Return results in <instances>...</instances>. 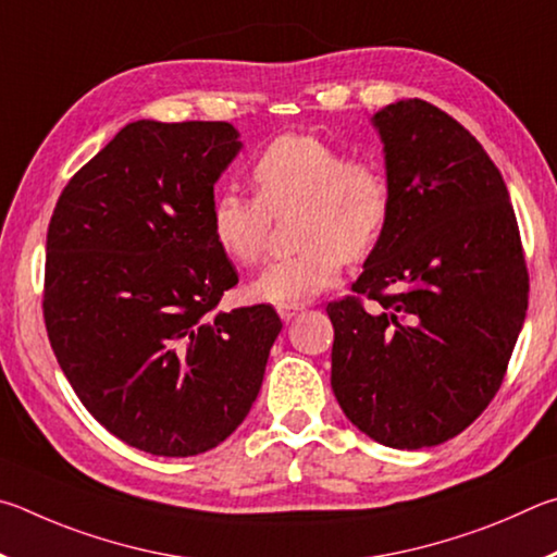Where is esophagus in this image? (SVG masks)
I'll list each match as a JSON object with an SVG mask.
<instances>
[{
  "label": "esophagus",
  "mask_w": 557,
  "mask_h": 557,
  "mask_svg": "<svg viewBox=\"0 0 557 557\" xmlns=\"http://www.w3.org/2000/svg\"><path fill=\"white\" fill-rule=\"evenodd\" d=\"M298 310L300 308H278V315H281V320H284V323H290V320L298 315Z\"/></svg>",
  "instance_id": "esophagus-1"
}]
</instances>
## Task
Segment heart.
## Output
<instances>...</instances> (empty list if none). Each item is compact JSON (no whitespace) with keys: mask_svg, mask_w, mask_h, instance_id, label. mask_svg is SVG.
Here are the masks:
<instances>
[{"mask_svg":"<svg viewBox=\"0 0 557 557\" xmlns=\"http://www.w3.org/2000/svg\"><path fill=\"white\" fill-rule=\"evenodd\" d=\"M257 200L224 190L212 200L210 232L220 251L237 267H257L267 257L271 218L300 210L296 244L253 281L263 304L298 308L337 284L343 263L376 249L392 218V183L382 165L349 153L315 134H284L251 165Z\"/></svg>","mask_w":557,"mask_h":557,"instance_id":"b5f03b06","label":"heart"}]
</instances>
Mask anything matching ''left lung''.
Returning a JSON list of instances; mask_svg holds the SVG:
<instances>
[{
	"label": "left lung",
	"instance_id": "1",
	"mask_svg": "<svg viewBox=\"0 0 557 557\" xmlns=\"http://www.w3.org/2000/svg\"><path fill=\"white\" fill-rule=\"evenodd\" d=\"M372 122L392 218L352 284L357 296L327 304L330 384L372 441L421 450L462 433L499 392L529 308V271L502 173L460 122L418 97Z\"/></svg>",
	"mask_w": 557,
	"mask_h": 557
}]
</instances>
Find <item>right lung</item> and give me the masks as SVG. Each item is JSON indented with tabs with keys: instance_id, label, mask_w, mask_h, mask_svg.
<instances>
[{
	"instance_id": "right-lung-1",
	"label": "right lung",
	"mask_w": 557,
	"mask_h": 557,
	"mask_svg": "<svg viewBox=\"0 0 557 557\" xmlns=\"http://www.w3.org/2000/svg\"><path fill=\"white\" fill-rule=\"evenodd\" d=\"M227 122L126 124L77 171L46 237L44 320L83 406L161 457L212 450L247 418L281 318L214 310L237 271L210 232L239 153Z\"/></svg>"
}]
</instances>
